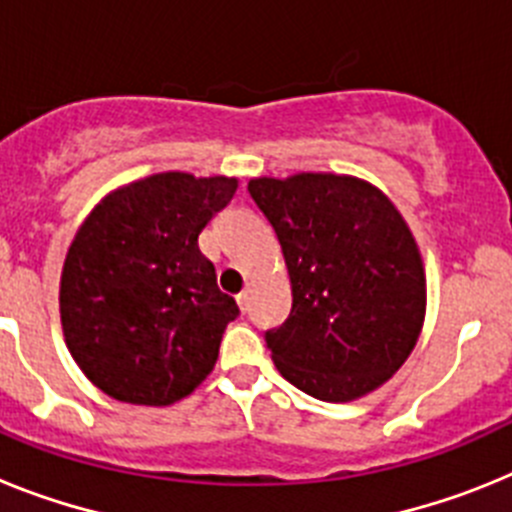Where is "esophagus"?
Returning a JSON list of instances; mask_svg holds the SVG:
<instances>
[{
    "label": "esophagus",
    "instance_id": "34e87169",
    "mask_svg": "<svg viewBox=\"0 0 512 512\" xmlns=\"http://www.w3.org/2000/svg\"><path fill=\"white\" fill-rule=\"evenodd\" d=\"M235 300H238V307H241L243 312L248 310V292H241V295L235 297Z\"/></svg>",
    "mask_w": 512,
    "mask_h": 512
}]
</instances>
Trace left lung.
<instances>
[{
  "label": "left lung",
  "mask_w": 512,
  "mask_h": 512,
  "mask_svg": "<svg viewBox=\"0 0 512 512\" xmlns=\"http://www.w3.org/2000/svg\"><path fill=\"white\" fill-rule=\"evenodd\" d=\"M282 243L292 312L266 330L279 374L325 402L377 390L423 328L425 274L413 233L372 184L336 174L251 179Z\"/></svg>",
  "instance_id": "obj_1"
}]
</instances>
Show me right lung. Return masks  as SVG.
Listing matches in <instances>:
<instances>
[{
	"instance_id": "1",
	"label": "right lung",
	"mask_w": 512,
	"mask_h": 512,
	"mask_svg": "<svg viewBox=\"0 0 512 512\" xmlns=\"http://www.w3.org/2000/svg\"><path fill=\"white\" fill-rule=\"evenodd\" d=\"M235 187L228 176H148L112 192L76 233L61 274L63 336L115 400L171 405L212 372L241 310L197 238Z\"/></svg>"
}]
</instances>
